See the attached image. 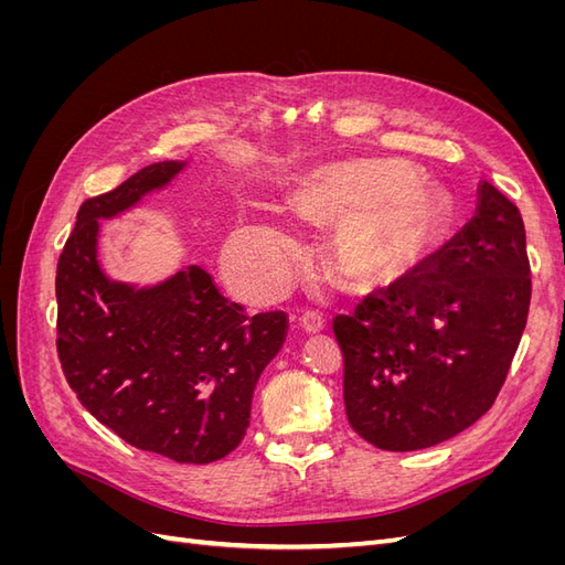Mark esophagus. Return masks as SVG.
Masks as SVG:
<instances>
[{"label":"esophagus","instance_id":"34e87169","mask_svg":"<svg viewBox=\"0 0 565 565\" xmlns=\"http://www.w3.org/2000/svg\"><path fill=\"white\" fill-rule=\"evenodd\" d=\"M299 324L303 332H322L324 330V318L318 311H303L299 318Z\"/></svg>","mask_w":565,"mask_h":565}]
</instances>
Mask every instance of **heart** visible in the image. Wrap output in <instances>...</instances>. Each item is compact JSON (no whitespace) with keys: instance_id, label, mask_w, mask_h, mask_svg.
<instances>
[{"instance_id":"heart-1","label":"heart","mask_w":565,"mask_h":565,"mask_svg":"<svg viewBox=\"0 0 565 565\" xmlns=\"http://www.w3.org/2000/svg\"><path fill=\"white\" fill-rule=\"evenodd\" d=\"M407 164L344 160L311 169L292 207L316 224H334L332 266L353 287H382L413 270L448 228L450 214L431 185L413 183ZM289 237L276 224L247 228L235 245L249 287H276L287 270Z\"/></svg>"}]
</instances>
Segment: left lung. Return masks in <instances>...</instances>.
Returning a JSON list of instances; mask_svg holds the SVG:
<instances>
[{
  "instance_id": "left-lung-1",
  "label": "left lung",
  "mask_w": 565,
  "mask_h": 565,
  "mask_svg": "<svg viewBox=\"0 0 565 565\" xmlns=\"http://www.w3.org/2000/svg\"><path fill=\"white\" fill-rule=\"evenodd\" d=\"M530 287L521 212L481 181L476 214L448 245L334 318L353 431L409 452L481 419L514 361Z\"/></svg>"
}]
</instances>
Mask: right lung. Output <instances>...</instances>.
Segmentation results:
<instances>
[{
    "instance_id": "add662e5",
    "label": "right lung",
    "mask_w": 565,
    "mask_h": 565,
    "mask_svg": "<svg viewBox=\"0 0 565 565\" xmlns=\"http://www.w3.org/2000/svg\"><path fill=\"white\" fill-rule=\"evenodd\" d=\"M185 162L143 167L82 202L56 268V349L79 403L129 446L181 465H210L237 448L254 386L282 349L287 316H247L200 266L136 287L98 264V218L160 191Z\"/></svg>"
}]
</instances>
